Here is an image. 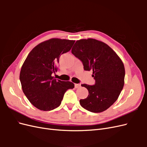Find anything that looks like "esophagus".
<instances>
[{
    "mask_svg": "<svg viewBox=\"0 0 147 147\" xmlns=\"http://www.w3.org/2000/svg\"><path fill=\"white\" fill-rule=\"evenodd\" d=\"M80 86H81V84H75V88H80Z\"/></svg>",
    "mask_w": 147,
    "mask_h": 147,
    "instance_id": "obj_1",
    "label": "esophagus"
}]
</instances>
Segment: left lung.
Here are the masks:
<instances>
[{"mask_svg": "<svg viewBox=\"0 0 147 147\" xmlns=\"http://www.w3.org/2000/svg\"><path fill=\"white\" fill-rule=\"evenodd\" d=\"M72 53L80 59L84 70H92L94 85L82 84L88 90V96L80 100L83 108L93 113L106 110L116 101L124 84L125 69L123 61L104 42L93 38L77 40Z\"/></svg>", "mask_w": 147, "mask_h": 147, "instance_id": "left-lung-1", "label": "left lung"}]
</instances>
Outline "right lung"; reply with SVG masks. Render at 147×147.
I'll return each mask as SVG.
<instances>
[{"instance_id": "right-lung-1", "label": "right lung", "mask_w": 147, "mask_h": 147, "mask_svg": "<svg viewBox=\"0 0 147 147\" xmlns=\"http://www.w3.org/2000/svg\"><path fill=\"white\" fill-rule=\"evenodd\" d=\"M74 43L67 39H49L35 47L25 59L20 74L22 90L38 109L50 111L57 108L66 91L74 88L71 82L52 76L57 72L60 56L69 51Z\"/></svg>"}]
</instances>
